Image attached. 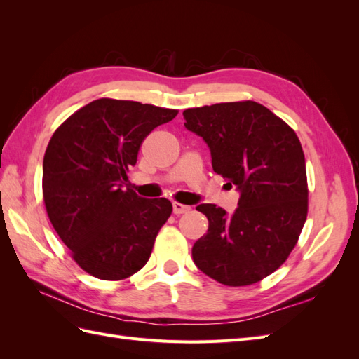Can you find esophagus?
<instances>
[{"instance_id": "obj_1", "label": "esophagus", "mask_w": 359, "mask_h": 359, "mask_svg": "<svg viewBox=\"0 0 359 359\" xmlns=\"http://www.w3.org/2000/svg\"><path fill=\"white\" fill-rule=\"evenodd\" d=\"M172 206H173V214H177V215L186 214V212L190 211V206L184 205V203H181V202H173Z\"/></svg>"}]
</instances>
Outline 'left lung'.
<instances>
[{
	"label": "left lung",
	"instance_id": "8db88e82",
	"mask_svg": "<svg viewBox=\"0 0 359 359\" xmlns=\"http://www.w3.org/2000/svg\"><path fill=\"white\" fill-rule=\"evenodd\" d=\"M182 115L186 128L208 144L214 172L241 193L231 217L214 203L196 206L208 219V231L191 248L194 264L226 286L257 283L286 262L307 219L299 139L252 100L191 107Z\"/></svg>",
	"mask_w": 359,
	"mask_h": 359
}]
</instances>
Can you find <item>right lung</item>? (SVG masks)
I'll list each match as a JSON object with an SVG mask.
<instances>
[{
  "instance_id": "1",
  "label": "right lung",
  "mask_w": 359,
  "mask_h": 359,
  "mask_svg": "<svg viewBox=\"0 0 359 359\" xmlns=\"http://www.w3.org/2000/svg\"><path fill=\"white\" fill-rule=\"evenodd\" d=\"M177 109L99 99L53 132L43 158V201L53 229L85 273L124 280L148 262L170 201L126 186L144 139Z\"/></svg>"
}]
</instances>
